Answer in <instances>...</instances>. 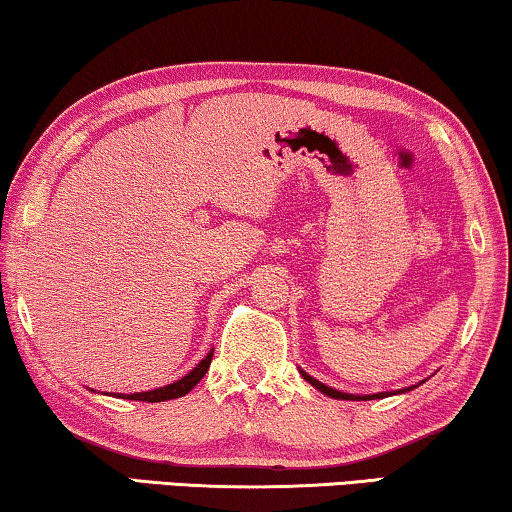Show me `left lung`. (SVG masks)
I'll list each match as a JSON object with an SVG mask.
<instances>
[{
	"instance_id": "8db88e82",
	"label": "left lung",
	"mask_w": 512,
	"mask_h": 512,
	"mask_svg": "<svg viewBox=\"0 0 512 512\" xmlns=\"http://www.w3.org/2000/svg\"><path fill=\"white\" fill-rule=\"evenodd\" d=\"M301 376H304V380H308V383H311L315 390H320L322 394H327V397H331V399H348V401H369V399H385V397H392L394 392H378V394H364V397H359V394H348V392H338V390H334V387H327L325 383H320V380H315L313 376H308L306 371H301ZM417 385H422V383H417ZM417 385H413V387H406V390H399L397 394H401V392H410V390H415Z\"/></svg>"
}]
</instances>
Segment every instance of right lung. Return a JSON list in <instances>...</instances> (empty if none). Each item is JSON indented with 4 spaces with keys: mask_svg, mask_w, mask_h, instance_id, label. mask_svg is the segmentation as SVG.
I'll return each mask as SVG.
<instances>
[{
    "mask_svg": "<svg viewBox=\"0 0 512 512\" xmlns=\"http://www.w3.org/2000/svg\"><path fill=\"white\" fill-rule=\"evenodd\" d=\"M211 359H213V350L208 352V355L201 359V362L194 366V369L183 376L181 380H176V383L171 385H164V387H157V390H150V392H134V394H118L122 399H134V401H150V403H157V401H169V399H178V397H185L187 392L192 390L194 385L199 383L201 378H204V373L208 371V366H211Z\"/></svg>",
    "mask_w": 512,
    "mask_h": 512,
    "instance_id": "obj_1",
    "label": "right lung"
}]
</instances>
